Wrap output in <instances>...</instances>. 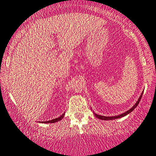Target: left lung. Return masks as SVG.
<instances>
[{
    "label": "left lung",
    "mask_w": 156,
    "mask_h": 156,
    "mask_svg": "<svg viewBox=\"0 0 156 156\" xmlns=\"http://www.w3.org/2000/svg\"><path fill=\"white\" fill-rule=\"evenodd\" d=\"M142 95H143V92H142L141 95V96H140L139 98H138V101L136 102V104H135V105L133 106V107H132L131 109H129V110L126 111V112H124V113H122V114L119 115L112 116V117H109H109H107V116L99 115L95 114V113H94V114H95V117L98 118V119H101V120H114V119H119V118H121V117H124V116H125V115H128L129 113H130L131 112H133V109H134L135 108H136V107H137V106L138 105V104H139V101H141V99Z\"/></svg>",
    "instance_id": "obj_1"
}]
</instances>
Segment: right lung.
Here are the masks:
<instances>
[{
	"label": "right lung",
	"mask_w": 156,
	"mask_h": 156,
	"mask_svg": "<svg viewBox=\"0 0 156 156\" xmlns=\"http://www.w3.org/2000/svg\"><path fill=\"white\" fill-rule=\"evenodd\" d=\"M64 114H62L61 115V116H60V117H58V118H57V119H52V120H50V121H43L42 123H46V124H47V123H55V122H57V121H61V119H63V118H64Z\"/></svg>",
	"instance_id": "right-lung-1"
}]
</instances>
